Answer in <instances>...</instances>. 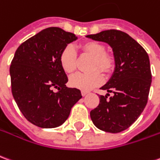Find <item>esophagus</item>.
Here are the masks:
<instances>
[{"instance_id": "1", "label": "esophagus", "mask_w": 160, "mask_h": 160, "mask_svg": "<svg viewBox=\"0 0 160 160\" xmlns=\"http://www.w3.org/2000/svg\"><path fill=\"white\" fill-rule=\"evenodd\" d=\"M89 93V92L88 91H81V95L82 96H86L87 94Z\"/></svg>"}]
</instances>
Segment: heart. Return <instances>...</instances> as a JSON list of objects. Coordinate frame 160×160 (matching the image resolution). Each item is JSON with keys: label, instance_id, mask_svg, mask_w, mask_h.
<instances>
[{"label": "heart", "instance_id": "obj_1", "mask_svg": "<svg viewBox=\"0 0 160 160\" xmlns=\"http://www.w3.org/2000/svg\"><path fill=\"white\" fill-rule=\"evenodd\" d=\"M84 53L93 56L92 70L99 69L101 72L110 73L114 69L115 61L113 58L106 53V47L97 41H86L80 46ZM61 68L67 73H72L76 69L77 54L72 46L68 45L61 50L59 57ZM103 76L99 71L92 73L79 72L72 75L69 84L72 88L83 91H88L103 83Z\"/></svg>", "mask_w": 160, "mask_h": 160}]
</instances>
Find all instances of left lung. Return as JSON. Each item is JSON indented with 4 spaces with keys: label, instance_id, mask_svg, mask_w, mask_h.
Wrapping results in <instances>:
<instances>
[{
    "label": "left lung",
    "instance_id": "1",
    "mask_svg": "<svg viewBox=\"0 0 160 160\" xmlns=\"http://www.w3.org/2000/svg\"><path fill=\"white\" fill-rule=\"evenodd\" d=\"M87 37L108 43L113 51L114 72L100 88L113 95L109 99V93L99 96V106L90 116L99 129L117 133L131 127L146 107L152 83L149 57L134 39L119 30H105Z\"/></svg>",
    "mask_w": 160,
    "mask_h": 160
}]
</instances>
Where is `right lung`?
Returning <instances> with one entry per match:
<instances>
[{
    "label": "right lung",
    "instance_id": "right-lung-1",
    "mask_svg": "<svg viewBox=\"0 0 160 160\" xmlns=\"http://www.w3.org/2000/svg\"><path fill=\"white\" fill-rule=\"evenodd\" d=\"M75 40L74 33L52 27L24 41L15 51L9 69L12 94L23 116L37 127L62 125L82 98L79 89L66 87L68 79L59 61L61 50Z\"/></svg>",
    "mask_w": 160,
    "mask_h": 160
}]
</instances>
